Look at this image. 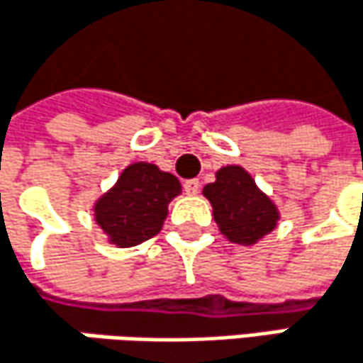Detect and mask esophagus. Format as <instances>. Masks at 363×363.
<instances>
[{"instance_id":"34e87169","label":"esophagus","mask_w":363,"mask_h":363,"mask_svg":"<svg viewBox=\"0 0 363 363\" xmlns=\"http://www.w3.org/2000/svg\"><path fill=\"white\" fill-rule=\"evenodd\" d=\"M182 186H184V193H186V195H197L201 184H199V181H197V179H189V181H184V184H182Z\"/></svg>"}]
</instances>
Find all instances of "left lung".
<instances>
[{
    "label": "left lung",
    "mask_w": 363,
    "mask_h": 363,
    "mask_svg": "<svg viewBox=\"0 0 363 363\" xmlns=\"http://www.w3.org/2000/svg\"><path fill=\"white\" fill-rule=\"evenodd\" d=\"M220 233L240 246H252L269 235L279 220L275 201L258 189L242 166H223L216 181L203 186Z\"/></svg>",
    "instance_id": "left-lung-1"
}]
</instances>
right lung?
Instances as JSON below:
<instances>
[{
  "mask_svg": "<svg viewBox=\"0 0 363 363\" xmlns=\"http://www.w3.org/2000/svg\"><path fill=\"white\" fill-rule=\"evenodd\" d=\"M181 191V181L155 164H130L94 201V220L117 248L138 246L162 231L168 203Z\"/></svg>",
  "mask_w": 363,
  "mask_h": 363,
  "instance_id": "right-lung-1",
  "label": "right lung"
}]
</instances>
